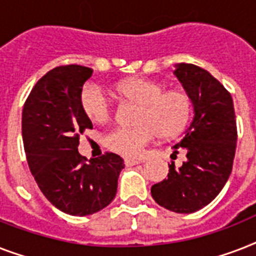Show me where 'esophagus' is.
Returning <instances> with one entry per match:
<instances>
[{"label": "esophagus", "instance_id": "1", "mask_svg": "<svg viewBox=\"0 0 256 256\" xmlns=\"http://www.w3.org/2000/svg\"><path fill=\"white\" fill-rule=\"evenodd\" d=\"M140 164V160H124V164L128 166V168H132V166H136V164Z\"/></svg>", "mask_w": 256, "mask_h": 256}]
</instances>
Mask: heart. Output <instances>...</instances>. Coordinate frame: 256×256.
<instances>
[{
    "mask_svg": "<svg viewBox=\"0 0 256 256\" xmlns=\"http://www.w3.org/2000/svg\"><path fill=\"white\" fill-rule=\"evenodd\" d=\"M116 92L140 104L136 128H116L104 142L108 148L128 158H136L158 134L170 138L182 132L190 120L192 104L182 90H166L160 82L148 78H128L120 82ZM80 104L84 114L94 124H104L110 118L112 106L108 96L96 85L82 88Z\"/></svg>",
    "mask_w": 256,
    "mask_h": 256,
    "instance_id": "b5f03b06",
    "label": "heart"
}]
</instances>
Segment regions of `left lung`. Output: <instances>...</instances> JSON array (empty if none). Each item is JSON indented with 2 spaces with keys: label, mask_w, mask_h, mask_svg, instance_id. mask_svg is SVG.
Returning <instances> with one entry per match:
<instances>
[{
  "label": "left lung",
  "mask_w": 256,
  "mask_h": 256,
  "mask_svg": "<svg viewBox=\"0 0 256 256\" xmlns=\"http://www.w3.org/2000/svg\"><path fill=\"white\" fill-rule=\"evenodd\" d=\"M174 74L191 98L194 118L175 146L186 152V160L168 166V179L152 187V196L168 210L190 214L214 200L230 176L236 120L230 92L207 70L182 62Z\"/></svg>",
  "instance_id": "obj_1"
}]
</instances>
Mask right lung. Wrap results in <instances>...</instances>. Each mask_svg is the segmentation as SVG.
Instances as JSON below:
<instances>
[{"label":"right lung","mask_w":256,"mask_h":256,"mask_svg":"<svg viewBox=\"0 0 256 256\" xmlns=\"http://www.w3.org/2000/svg\"><path fill=\"white\" fill-rule=\"evenodd\" d=\"M90 68L58 66L36 84L22 110L26 160L40 190L54 207L74 216L98 212L116 198L124 160L114 152L88 160L78 152L92 120L80 104Z\"/></svg>","instance_id":"right-lung-1"}]
</instances>
